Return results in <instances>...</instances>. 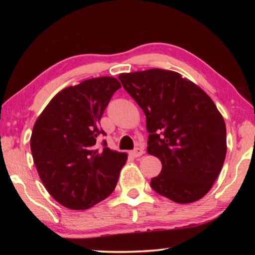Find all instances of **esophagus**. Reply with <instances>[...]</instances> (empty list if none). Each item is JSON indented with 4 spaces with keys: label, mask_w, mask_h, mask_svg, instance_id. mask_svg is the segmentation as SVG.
I'll return each mask as SVG.
<instances>
[{
    "label": "esophagus",
    "mask_w": 255,
    "mask_h": 255,
    "mask_svg": "<svg viewBox=\"0 0 255 255\" xmlns=\"http://www.w3.org/2000/svg\"><path fill=\"white\" fill-rule=\"evenodd\" d=\"M144 154V150H143V148H140V147H137V148H135L133 150H131L130 152V155L131 156H133V157H138V156H141V155Z\"/></svg>",
    "instance_id": "1"
}]
</instances>
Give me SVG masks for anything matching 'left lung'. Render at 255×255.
<instances>
[{"mask_svg":"<svg viewBox=\"0 0 255 255\" xmlns=\"http://www.w3.org/2000/svg\"><path fill=\"white\" fill-rule=\"evenodd\" d=\"M119 80L146 116L147 153L162 163L150 187L178 204L201 199L221 173L227 149L225 122L214 101L176 72L152 68Z\"/></svg>","mask_w":255,"mask_h":255,"instance_id":"8db88e82","label":"left lung"}]
</instances>
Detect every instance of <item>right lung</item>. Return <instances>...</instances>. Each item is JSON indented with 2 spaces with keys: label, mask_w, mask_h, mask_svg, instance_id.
Returning a JSON list of instances; mask_svg holds the SVG:
<instances>
[{
  "label": "right lung",
  "mask_w": 255,
  "mask_h": 255,
  "mask_svg": "<svg viewBox=\"0 0 255 255\" xmlns=\"http://www.w3.org/2000/svg\"><path fill=\"white\" fill-rule=\"evenodd\" d=\"M122 84L102 76L68 86L51 99L34 123L30 147L47 191L73 210L89 209L114 191L127 159L97 144L100 119Z\"/></svg>",
  "instance_id": "add662e5"
}]
</instances>
